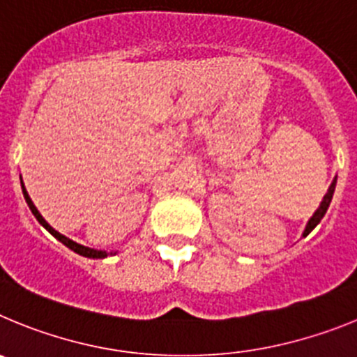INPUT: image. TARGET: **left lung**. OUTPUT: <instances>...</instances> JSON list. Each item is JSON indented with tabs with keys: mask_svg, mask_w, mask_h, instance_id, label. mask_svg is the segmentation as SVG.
I'll return each mask as SVG.
<instances>
[{
	"mask_svg": "<svg viewBox=\"0 0 357 357\" xmlns=\"http://www.w3.org/2000/svg\"><path fill=\"white\" fill-rule=\"evenodd\" d=\"M334 189H336V176H334V181L331 182V185H329V189H327V193H326V197H324V200H321V204H320V207H318L317 211H314V214L311 218H309V222H307V225H305V230H304V238L305 236L309 234V232H311V230L314 229V227L318 225V223H320V220L324 216H326V213H327V209H329V204H331V200H333V195H334Z\"/></svg>",
	"mask_w": 357,
	"mask_h": 357,
	"instance_id": "1",
	"label": "left lung"
}]
</instances>
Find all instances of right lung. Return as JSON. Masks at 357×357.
Masks as SVG:
<instances>
[{
    "label": "right lung",
    "instance_id": "add662e5",
    "mask_svg": "<svg viewBox=\"0 0 357 357\" xmlns=\"http://www.w3.org/2000/svg\"><path fill=\"white\" fill-rule=\"evenodd\" d=\"M21 188H23L24 200H26L28 207H30V211H31V213H33V216L37 218V222H39L40 225L44 227V229L48 230L50 234H52V236H55V238L59 239V241H61V243H64L66 247H68V248H71V250H73V252H77V254L84 255V257H91V259H103V257H107V255H112V252H110V254H107L105 250H94V248L84 247V245H78V243H75V241H73V239H69V238H66V236H62L61 232H56V230L53 229V227L50 225V223L46 222V220H44L43 216H40V213H39V211H37V207L33 206V202H31V198H30V195H28L26 188H24L23 181H21ZM114 254H116V252H114Z\"/></svg>",
    "mask_w": 357,
    "mask_h": 357
}]
</instances>
